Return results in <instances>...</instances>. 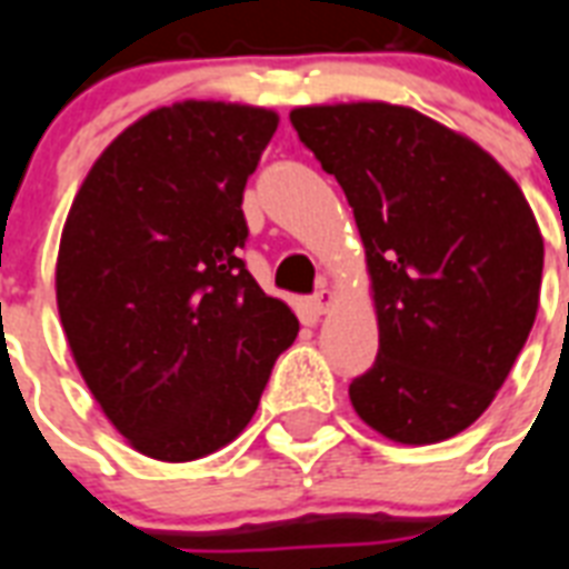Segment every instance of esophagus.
Returning <instances> with one entry per match:
<instances>
[{"instance_id": "34e87169", "label": "esophagus", "mask_w": 569, "mask_h": 569, "mask_svg": "<svg viewBox=\"0 0 569 569\" xmlns=\"http://www.w3.org/2000/svg\"><path fill=\"white\" fill-rule=\"evenodd\" d=\"M333 303H337V292H333V289H328V286H321L319 292L312 295L310 307L316 312H319V316H325V312H328L330 307H333Z\"/></svg>"}]
</instances>
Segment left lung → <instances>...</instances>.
Returning <instances> with one entry per match:
<instances>
[{"label": "left lung", "instance_id": "8db88e82", "mask_svg": "<svg viewBox=\"0 0 569 569\" xmlns=\"http://www.w3.org/2000/svg\"><path fill=\"white\" fill-rule=\"evenodd\" d=\"M289 118L346 191L366 248L380 348L348 387L357 416L401 446L467 431L538 316L543 236L529 200L485 147L410 106Z\"/></svg>", "mask_w": 569, "mask_h": 569}]
</instances>
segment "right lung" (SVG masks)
Returning a JSON list of instances; mask_svg holds the SVG:
<instances>
[{"label": "right lung", "mask_w": 569, "mask_h": 569, "mask_svg": "<svg viewBox=\"0 0 569 569\" xmlns=\"http://www.w3.org/2000/svg\"><path fill=\"white\" fill-rule=\"evenodd\" d=\"M280 114L182 100L129 123L67 212L56 301L91 396L136 451L186 463L257 413L292 307L259 289L239 248L244 182Z\"/></svg>", "instance_id": "obj_1"}]
</instances>
